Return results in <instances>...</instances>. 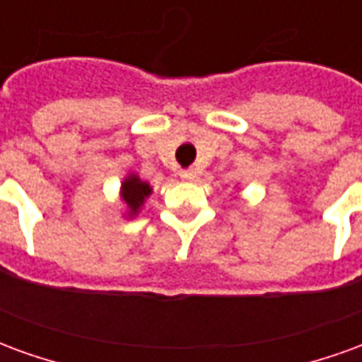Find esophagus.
Wrapping results in <instances>:
<instances>
[{
    "instance_id": "34e87169",
    "label": "esophagus",
    "mask_w": 362,
    "mask_h": 362,
    "mask_svg": "<svg viewBox=\"0 0 362 362\" xmlns=\"http://www.w3.org/2000/svg\"><path fill=\"white\" fill-rule=\"evenodd\" d=\"M178 176H180L182 180L184 182H194L196 180V170H194V168H188V170H180V173H178Z\"/></svg>"
}]
</instances>
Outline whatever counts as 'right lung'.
<instances>
[{"label": "right lung", "instance_id": "right-lung-1", "mask_svg": "<svg viewBox=\"0 0 362 362\" xmlns=\"http://www.w3.org/2000/svg\"><path fill=\"white\" fill-rule=\"evenodd\" d=\"M153 194V186L149 182H143L139 174L127 173L119 184V202L124 204V217L135 219L141 213L143 205Z\"/></svg>", "mask_w": 362, "mask_h": 362}]
</instances>
